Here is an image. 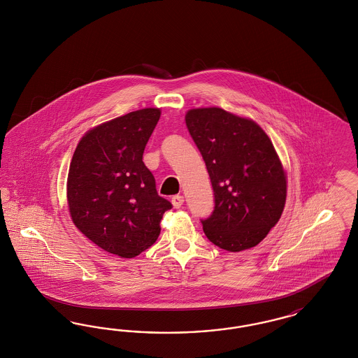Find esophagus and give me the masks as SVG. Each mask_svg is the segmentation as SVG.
<instances>
[{
	"mask_svg": "<svg viewBox=\"0 0 358 358\" xmlns=\"http://www.w3.org/2000/svg\"><path fill=\"white\" fill-rule=\"evenodd\" d=\"M172 203L176 209H180V208L182 206V203H184V197H182V196H178V194H177V196H173Z\"/></svg>",
	"mask_w": 358,
	"mask_h": 358,
	"instance_id": "34e87169",
	"label": "esophagus"
}]
</instances>
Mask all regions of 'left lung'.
<instances>
[{
    "mask_svg": "<svg viewBox=\"0 0 358 358\" xmlns=\"http://www.w3.org/2000/svg\"><path fill=\"white\" fill-rule=\"evenodd\" d=\"M185 122L214 192V210L201 220L203 233L226 251L257 246L280 220L287 197L270 137L255 122L217 107L190 110Z\"/></svg>",
    "mask_w": 358,
    "mask_h": 358,
    "instance_id": "left-lung-1",
    "label": "left lung"
}]
</instances>
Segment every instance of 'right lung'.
I'll return each instance as SVG.
<instances>
[{
  "label": "right lung",
  "instance_id": "right-lung-1",
  "mask_svg": "<svg viewBox=\"0 0 358 358\" xmlns=\"http://www.w3.org/2000/svg\"><path fill=\"white\" fill-rule=\"evenodd\" d=\"M159 108L129 112L82 137L67 178V202L75 226L96 246L135 258L160 235L172 203L160 197L143 153Z\"/></svg>",
  "mask_w": 358,
  "mask_h": 358
}]
</instances>
